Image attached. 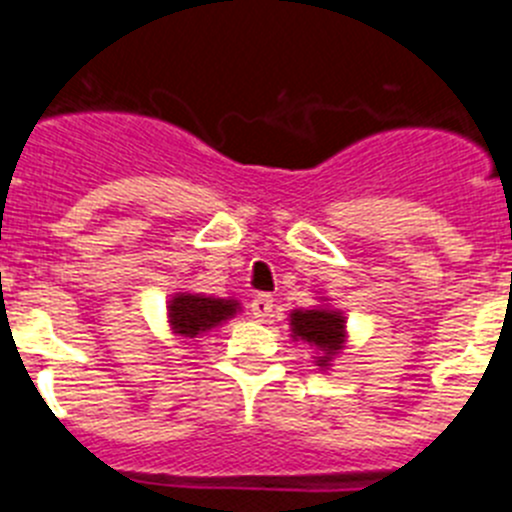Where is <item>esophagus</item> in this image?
Returning <instances> with one entry per match:
<instances>
[{"instance_id":"34e87169","label":"esophagus","mask_w":512,"mask_h":512,"mask_svg":"<svg viewBox=\"0 0 512 512\" xmlns=\"http://www.w3.org/2000/svg\"><path fill=\"white\" fill-rule=\"evenodd\" d=\"M250 306H252V316H255L257 321H265L267 316L273 313L275 301H273V296H267V293H260V296L252 298Z\"/></svg>"}]
</instances>
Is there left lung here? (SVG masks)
Segmentation results:
<instances>
[{
    "label": "left lung",
    "instance_id": "8db88e82",
    "mask_svg": "<svg viewBox=\"0 0 512 512\" xmlns=\"http://www.w3.org/2000/svg\"><path fill=\"white\" fill-rule=\"evenodd\" d=\"M288 321L290 336L313 349V365L321 372L331 370L334 359L347 349V316L329 306L326 296L319 298V306L293 308Z\"/></svg>",
    "mask_w": 512,
    "mask_h": 512
}]
</instances>
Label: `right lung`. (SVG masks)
<instances>
[{"mask_svg":"<svg viewBox=\"0 0 512 512\" xmlns=\"http://www.w3.org/2000/svg\"><path fill=\"white\" fill-rule=\"evenodd\" d=\"M239 311L242 303L237 298H214L191 290L173 293L165 306L170 331L181 339H201L206 331L227 324Z\"/></svg>","mask_w":512,"mask_h":512,"instance_id":"1","label":"right lung"}]
</instances>
